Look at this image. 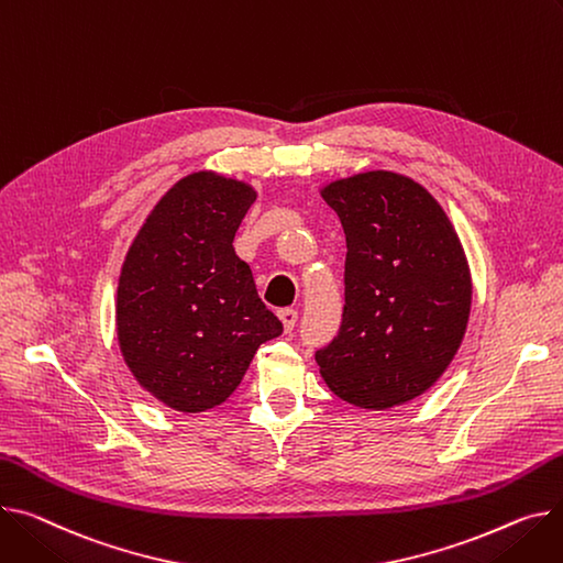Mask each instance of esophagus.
Returning a JSON list of instances; mask_svg holds the SVG:
<instances>
[{
	"mask_svg": "<svg viewBox=\"0 0 563 563\" xmlns=\"http://www.w3.org/2000/svg\"><path fill=\"white\" fill-rule=\"evenodd\" d=\"M278 317H280V321H283L285 332H291V330H294V325H296L298 312H296V310H291V308H285V310H280V312H278Z\"/></svg>",
	"mask_w": 563,
	"mask_h": 563,
	"instance_id": "esophagus-1",
	"label": "esophagus"
}]
</instances>
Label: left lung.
Wrapping results in <instances>:
<instances>
[{
	"label": "left lung",
	"mask_w": 563,
	"mask_h": 563,
	"mask_svg": "<svg viewBox=\"0 0 563 563\" xmlns=\"http://www.w3.org/2000/svg\"><path fill=\"white\" fill-rule=\"evenodd\" d=\"M346 235V306L334 340L317 351L332 394L389 409L426 394L462 346L471 269L451 219L423 185L362 172L321 187Z\"/></svg>",
	"instance_id": "left-lung-1"
}]
</instances>
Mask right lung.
Returning <instances> with one entry per match:
<instances>
[{
  "instance_id": "1",
  "label": "right lung",
  "mask_w": 563,
  "mask_h": 563,
  "mask_svg": "<svg viewBox=\"0 0 563 563\" xmlns=\"http://www.w3.org/2000/svg\"><path fill=\"white\" fill-rule=\"evenodd\" d=\"M257 192L195 172L174 183L137 231L118 285V342L154 398L197 415L227 400L260 349L283 332L233 249Z\"/></svg>"
}]
</instances>
